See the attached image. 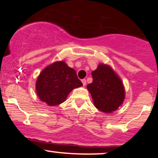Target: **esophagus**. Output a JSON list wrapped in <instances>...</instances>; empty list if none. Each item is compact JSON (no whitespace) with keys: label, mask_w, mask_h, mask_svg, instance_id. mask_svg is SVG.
I'll return each instance as SVG.
<instances>
[{"label":"esophagus","mask_w":158,"mask_h":158,"mask_svg":"<svg viewBox=\"0 0 158 158\" xmlns=\"http://www.w3.org/2000/svg\"><path fill=\"white\" fill-rule=\"evenodd\" d=\"M81 82H82V84H83V85H84V86H85V85H86V79H81Z\"/></svg>","instance_id":"34e87169"}]
</instances>
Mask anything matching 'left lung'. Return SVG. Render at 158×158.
<instances>
[{
    "label": "left lung",
    "instance_id": "1",
    "mask_svg": "<svg viewBox=\"0 0 158 158\" xmlns=\"http://www.w3.org/2000/svg\"><path fill=\"white\" fill-rule=\"evenodd\" d=\"M93 81L87 85L96 108L105 113H111L122 105L125 90L122 81L106 64H99L91 73Z\"/></svg>",
    "mask_w": 158,
    "mask_h": 158
}]
</instances>
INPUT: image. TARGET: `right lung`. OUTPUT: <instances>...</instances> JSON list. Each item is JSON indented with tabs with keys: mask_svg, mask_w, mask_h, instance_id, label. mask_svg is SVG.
Masks as SVG:
<instances>
[{
	"mask_svg": "<svg viewBox=\"0 0 158 158\" xmlns=\"http://www.w3.org/2000/svg\"><path fill=\"white\" fill-rule=\"evenodd\" d=\"M82 86L77 72L64 61L49 65L40 73L36 81V92L42 102L57 106L64 102L70 92Z\"/></svg>",
	"mask_w": 158,
	"mask_h": 158,
	"instance_id": "add662e5",
	"label": "right lung"
}]
</instances>
